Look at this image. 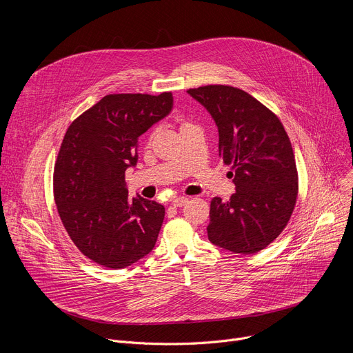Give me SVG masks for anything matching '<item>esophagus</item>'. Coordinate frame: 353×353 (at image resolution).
<instances>
[{
	"label": "esophagus",
	"instance_id": "obj_1",
	"mask_svg": "<svg viewBox=\"0 0 353 353\" xmlns=\"http://www.w3.org/2000/svg\"><path fill=\"white\" fill-rule=\"evenodd\" d=\"M188 203V198L187 196H179V198H174L173 201H172V204L174 205V207H183V205H185Z\"/></svg>",
	"mask_w": 353,
	"mask_h": 353
}]
</instances>
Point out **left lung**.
Returning a JSON list of instances; mask_svg holds the SVG:
<instances>
[{
    "label": "left lung",
    "instance_id": "8db88e82",
    "mask_svg": "<svg viewBox=\"0 0 353 353\" xmlns=\"http://www.w3.org/2000/svg\"><path fill=\"white\" fill-rule=\"evenodd\" d=\"M203 105L219 132V158L236 192L211 201L208 239L236 254H254L288 225L299 191L290 139L275 113L256 97L229 85L187 90Z\"/></svg>",
    "mask_w": 353,
    "mask_h": 353
}]
</instances>
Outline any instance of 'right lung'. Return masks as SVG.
Listing matches in <instances>:
<instances>
[{"label": "right lung", "mask_w": 353, "mask_h": 353, "mask_svg": "<svg viewBox=\"0 0 353 353\" xmlns=\"http://www.w3.org/2000/svg\"><path fill=\"white\" fill-rule=\"evenodd\" d=\"M173 96L114 93L68 127L54 166L60 219L78 250L106 268H125L154 250L165 207L128 196L125 170L138 161V137L166 117Z\"/></svg>", "instance_id": "obj_1"}]
</instances>
